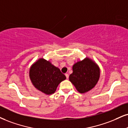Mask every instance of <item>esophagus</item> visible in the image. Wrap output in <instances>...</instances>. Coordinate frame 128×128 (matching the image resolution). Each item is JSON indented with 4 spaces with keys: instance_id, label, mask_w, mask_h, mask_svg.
Segmentation results:
<instances>
[{
    "instance_id": "esophagus-1",
    "label": "esophagus",
    "mask_w": 128,
    "mask_h": 128,
    "mask_svg": "<svg viewBox=\"0 0 128 128\" xmlns=\"http://www.w3.org/2000/svg\"><path fill=\"white\" fill-rule=\"evenodd\" d=\"M65 76L66 77V78L68 79L69 78V74H65Z\"/></svg>"
}]
</instances>
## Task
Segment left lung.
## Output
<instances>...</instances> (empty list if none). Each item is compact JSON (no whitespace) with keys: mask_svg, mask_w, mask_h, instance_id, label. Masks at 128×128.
I'll return each instance as SVG.
<instances>
[{"mask_svg":"<svg viewBox=\"0 0 128 128\" xmlns=\"http://www.w3.org/2000/svg\"><path fill=\"white\" fill-rule=\"evenodd\" d=\"M72 69L69 81L80 93L86 92L94 88L100 78L98 66L88 58L74 64Z\"/></svg>","mask_w":128,"mask_h":128,"instance_id":"8db88e82","label":"left lung"}]
</instances>
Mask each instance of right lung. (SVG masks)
I'll return each mask as SVG.
<instances>
[{"instance_id": "obj_1", "label": "right lung", "mask_w": 128, "mask_h": 128, "mask_svg": "<svg viewBox=\"0 0 128 128\" xmlns=\"http://www.w3.org/2000/svg\"><path fill=\"white\" fill-rule=\"evenodd\" d=\"M30 77L34 86L46 94L54 93L58 85L66 79L58 68L44 59L38 60L31 66Z\"/></svg>"}]
</instances>
